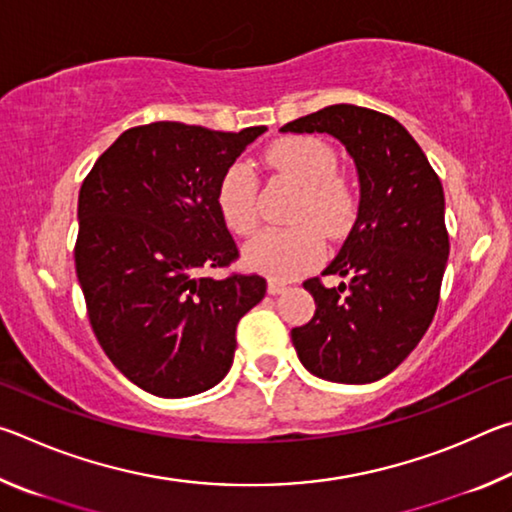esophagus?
Instances as JSON below:
<instances>
[{
    "instance_id": "esophagus-1",
    "label": "esophagus",
    "mask_w": 512,
    "mask_h": 512,
    "mask_svg": "<svg viewBox=\"0 0 512 512\" xmlns=\"http://www.w3.org/2000/svg\"><path fill=\"white\" fill-rule=\"evenodd\" d=\"M268 293H271V296H277V293H282L284 289H287V284H284L282 280H268Z\"/></svg>"
}]
</instances>
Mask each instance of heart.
<instances>
[{
  "label": "heart",
  "instance_id": "1",
  "mask_svg": "<svg viewBox=\"0 0 512 512\" xmlns=\"http://www.w3.org/2000/svg\"><path fill=\"white\" fill-rule=\"evenodd\" d=\"M271 167L300 187L291 228L264 230L244 250L246 264L271 277H296L325 257L323 235L341 239L357 216V192L339 173L334 149L318 137H284L266 153ZM216 205L225 225L250 235L259 223V180L248 162H232L216 187Z\"/></svg>",
  "mask_w": 512,
  "mask_h": 512
}]
</instances>
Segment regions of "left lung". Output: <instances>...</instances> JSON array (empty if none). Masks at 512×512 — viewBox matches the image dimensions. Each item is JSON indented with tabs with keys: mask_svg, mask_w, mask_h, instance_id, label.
I'll use <instances>...</instances> for the list:
<instances>
[{
	"mask_svg": "<svg viewBox=\"0 0 512 512\" xmlns=\"http://www.w3.org/2000/svg\"><path fill=\"white\" fill-rule=\"evenodd\" d=\"M282 131L334 135L361 183L354 228L323 271L345 282H305L316 311L291 329L293 348L320 379L370 384L409 357L436 314L449 257L443 185L418 142L384 112L339 103Z\"/></svg>",
	"mask_w": 512,
	"mask_h": 512,
	"instance_id": "8db88e82",
	"label": "left lung"
}]
</instances>
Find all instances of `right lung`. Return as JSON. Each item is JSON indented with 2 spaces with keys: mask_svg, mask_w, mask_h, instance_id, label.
Wrapping results in <instances>:
<instances>
[{
  "mask_svg": "<svg viewBox=\"0 0 512 512\" xmlns=\"http://www.w3.org/2000/svg\"><path fill=\"white\" fill-rule=\"evenodd\" d=\"M264 131L153 121L121 133L83 180L74 262L90 325L146 393L189 397L219 384L241 316L264 298L262 275H207L239 259L216 187Z\"/></svg>",
  "mask_w": 512,
  "mask_h": 512,
  "instance_id": "add662e5",
  "label": "right lung"
}]
</instances>
